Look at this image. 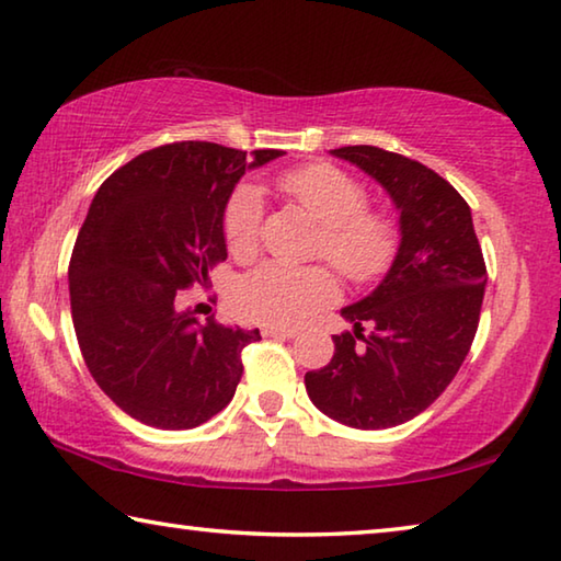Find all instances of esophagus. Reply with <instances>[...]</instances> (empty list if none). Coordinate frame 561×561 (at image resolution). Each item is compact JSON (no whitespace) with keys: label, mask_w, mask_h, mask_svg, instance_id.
<instances>
[{"label":"esophagus","mask_w":561,"mask_h":561,"mask_svg":"<svg viewBox=\"0 0 561 561\" xmlns=\"http://www.w3.org/2000/svg\"><path fill=\"white\" fill-rule=\"evenodd\" d=\"M264 336H272V339H294L297 336V329H284V327H264L262 329Z\"/></svg>","instance_id":"esophagus-1"}]
</instances>
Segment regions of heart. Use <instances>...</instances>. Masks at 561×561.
Returning <instances> with one entry per match:
<instances>
[{"label": "heart", "instance_id": "heart-1", "mask_svg": "<svg viewBox=\"0 0 561 561\" xmlns=\"http://www.w3.org/2000/svg\"><path fill=\"white\" fill-rule=\"evenodd\" d=\"M289 201L321 225L317 257L329 260L351 284L376 282L391 267L398 250V225L388 213L368 207L366 187L331 163L289 168L277 178ZM262 197L257 187L240 185L222 213V237L237 260H252L260 247ZM339 297L329 267L262 264L237 287L234 307L244 319L270 327H297Z\"/></svg>", "mask_w": 561, "mask_h": 561}]
</instances>
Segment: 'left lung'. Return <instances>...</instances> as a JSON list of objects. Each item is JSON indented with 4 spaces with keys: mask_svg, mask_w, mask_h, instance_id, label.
<instances>
[{
    "mask_svg": "<svg viewBox=\"0 0 561 561\" xmlns=\"http://www.w3.org/2000/svg\"><path fill=\"white\" fill-rule=\"evenodd\" d=\"M331 153L386 187L401 213V244L383 282L341 309L354 331L334 336V356L304 383L334 421L393 428L423 413L460 371L485 297V260L470 205L435 170L376 146Z\"/></svg>",
    "mask_w": 561,
    "mask_h": 561,
    "instance_id": "obj_1",
    "label": "left lung"
}]
</instances>
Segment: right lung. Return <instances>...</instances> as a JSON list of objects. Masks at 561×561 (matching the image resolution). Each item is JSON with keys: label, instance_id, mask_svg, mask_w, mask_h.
Listing matches in <instances>:
<instances>
[{"label": "right lung", "instance_id": "add662e5", "mask_svg": "<svg viewBox=\"0 0 561 561\" xmlns=\"http://www.w3.org/2000/svg\"><path fill=\"white\" fill-rule=\"evenodd\" d=\"M284 156L205 140L146 150L103 180L69 262L71 319L93 381L163 431L203 425L232 401L260 329L197 319L178 291L227 260L222 213L237 180Z\"/></svg>", "mask_w": 561, "mask_h": 561}]
</instances>
